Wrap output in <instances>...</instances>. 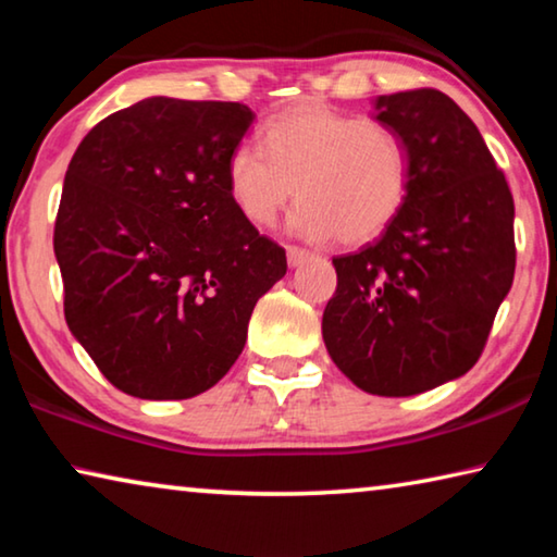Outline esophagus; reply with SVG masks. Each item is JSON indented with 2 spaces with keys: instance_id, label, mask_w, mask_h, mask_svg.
Listing matches in <instances>:
<instances>
[{
  "instance_id": "esophagus-1",
  "label": "esophagus",
  "mask_w": 557,
  "mask_h": 557,
  "mask_svg": "<svg viewBox=\"0 0 557 557\" xmlns=\"http://www.w3.org/2000/svg\"><path fill=\"white\" fill-rule=\"evenodd\" d=\"M309 258H312V252H309V250L299 248V245H287V262H289V268H299L301 262H307Z\"/></svg>"
}]
</instances>
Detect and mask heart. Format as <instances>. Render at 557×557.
Listing matches in <instances>:
<instances>
[{
  "mask_svg": "<svg viewBox=\"0 0 557 557\" xmlns=\"http://www.w3.org/2000/svg\"><path fill=\"white\" fill-rule=\"evenodd\" d=\"M410 182V149L398 129L319 100L272 115L260 129V147H235L225 162V188L250 225L270 228L297 191L301 203L289 228L307 240L344 245L388 231Z\"/></svg>",
  "mask_w": 557,
  "mask_h": 557,
  "instance_id": "1",
  "label": "heart"
}]
</instances>
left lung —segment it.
Segmentation results:
<instances>
[{
	"label": "left lung",
	"instance_id": "obj_1",
	"mask_svg": "<svg viewBox=\"0 0 557 557\" xmlns=\"http://www.w3.org/2000/svg\"><path fill=\"white\" fill-rule=\"evenodd\" d=\"M410 149V196L379 240L334 258L326 351L358 388L418 395L482 356L516 270L513 196L474 122L435 88L381 96Z\"/></svg>",
	"mask_w": 557,
	"mask_h": 557
}]
</instances>
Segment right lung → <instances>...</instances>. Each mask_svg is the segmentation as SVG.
Wrapping results in <instances>:
<instances>
[{"instance_id": "right-lung-1", "label": "right lung", "mask_w": 557, "mask_h": 557, "mask_svg": "<svg viewBox=\"0 0 557 557\" xmlns=\"http://www.w3.org/2000/svg\"><path fill=\"white\" fill-rule=\"evenodd\" d=\"M243 102L147 98L75 149L53 225L63 312L117 391L184 400L231 371L285 248L235 209L225 162Z\"/></svg>"}]
</instances>
